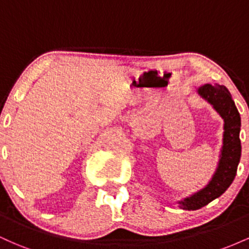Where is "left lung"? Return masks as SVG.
Masks as SVG:
<instances>
[{"label": "left lung", "instance_id": "8db88e82", "mask_svg": "<svg viewBox=\"0 0 249 249\" xmlns=\"http://www.w3.org/2000/svg\"><path fill=\"white\" fill-rule=\"evenodd\" d=\"M196 93L224 119V134L218 166L208 184L198 192L177 201L181 210L186 211L199 210L225 193L235 178L241 157V118L228 89L219 84H205L196 88Z\"/></svg>", "mask_w": 249, "mask_h": 249}]
</instances>
